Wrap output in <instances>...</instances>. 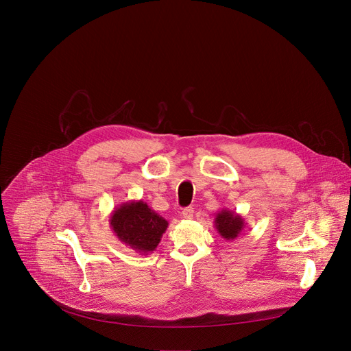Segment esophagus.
<instances>
[{
  "label": "esophagus",
  "instance_id": "34e87169",
  "mask_svg": "<svg viewBox=\"0 0 351 351\" xmlns=\"http://www.w3.org/2000/svg\"><path fill=\"white\" fill-rule=\"evenodd\" d=\"M182 216L185 219H192L193 217V208L192 206H188L182 210Z\"/></svg>",
  "mask_w": 351,
  "mask_h": 351
}]
</instances>
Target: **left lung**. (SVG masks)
Instances as JSON below:
<instances>
[{
    "label": "left lung",
    "mask_w": 351,
    "mask_h": 351,
    "mask_svg": "<svg viewBox=\"0 0 351 351\" xmlns=\"http://www.w3.org/2000/svg\"><path fill=\"white\" fill-rule=\"evenodd\" d=\"M245 219L229 209H222L216 213L215 217V228L217 233L222 236L225 241H234V239L241 234V232L246 228Z\"/></svg>",
    "instance_id": "obj_1"
}]
</instances>
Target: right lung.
Segmentation results:
<instances>
[{"instance_id":"obj_1","label":"right lung","mask_w":351,"mask_h":351,"mask_svg":"<svg viewBox=\"0 0 351 351\" xmlns=\"http://www.w3.org/2000/svg\"><path fill=\"white\" fill-rule=\"evenodd\" d=\"M109 225L123 245L139 254H147L156 250L169 223L141 199L115 208L109 216Z\"/></svg>"}]
</instances>
